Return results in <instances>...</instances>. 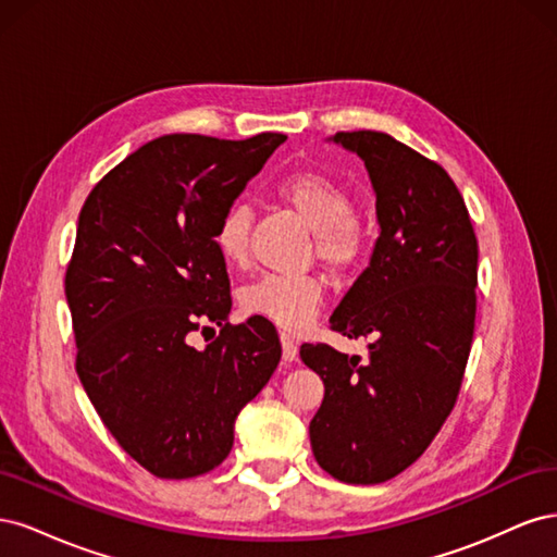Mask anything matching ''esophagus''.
I'll use <instances>...</instances> for the list:
<instances>
[{"mask_svg":"<svg viewBox=\"0 0 557 557\" xmlns=\"http://www.w3.org/2000/svg\"><path fill=\"white\" fill-rule=\"evenodd\" d=\"M281 348H283V360L285 362H293L297 358V344L290 334L281 332Z\"/></svg>","mask_w":557,"mask_h":557,"instance_id":"esophagus-1","label":"esophagus"}]
</instances>
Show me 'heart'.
Masks as SVG:
<instances>
[{
    "mask_svg": "<svg viewBox=\"0 0 557 557\" xmlns=\"http://www.w3.org/2000/svg\"><path fill=\"white\" fill-rule=\"evenodd\" d=\"M276 197L288 205L313 230V252L334 276L358 272L369 250V232L356 215V199L336 181L297 172L276 185ZM252 211L244 201H232L213 230L218 256L227 267L239 269L250 258ZM325 299V285L318 276L267 274L248 283L239 305L248 315L269 320L288 332L307 330Z\"/></svg>",
    "mask_w": 557,
    "mask_h": 557,
    "instance_id": "b5f03b06",
    "label": "heart"
}]
</instances>
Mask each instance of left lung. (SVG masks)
Instances as JSON below:
<instances>
[{
  "label": "left lung",
  "instance_id": "obj_1",
  "mask_svg": "<svg viewBox=\"0 0 557 557\" xmlns=\"http://www.w3.org/2000/svg\"><path fill=\"white\" fill-rule=\"evenodd\" d=\"M364 160L381 234L369 267L330 318L369 356L301 344L325 397L309 434L315 462L344 483H383L413 465L460 395L476 323L479 242L440 162L391 134L336 132Z\"/></svg>",
  "mask_w": 557,
  "mask_h": 557
}]
</instances>
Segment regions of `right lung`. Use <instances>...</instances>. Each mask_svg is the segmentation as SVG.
<instances>
[{
  "label": "right lung",
  "instance_id": "obj_1",
  "mask_svg": "<svg viewBox=\"0 0 557 557\" xmlns=\"http://www.w3.org/2000/svg\"><path fill=\"white\" fill-rule=\"evenodd\" d=\"M285 139L164 134L115 164L78 213L64 274L76 374L113 440L158 479L221 465L234 418L281 360L269 320L225 323L230 278L213 230ZM209 322L222 332L197 351L189 334Z\"/></svg>",
  "mask_w": 557,
  "mask_h": 557
}]
</instances>
